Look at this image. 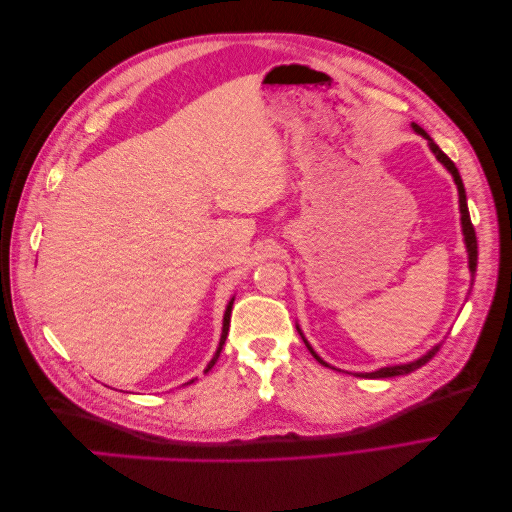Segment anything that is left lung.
Instances as JSON below:
<instances>
[{
    "label": "left lung",
    "instance_id": "obj_1",
    "mask_svg": "<svg viewBox=\"0 0 512 512\" xmlns=\"http://www.w3.org/2000/svg\"><path fill=\"white\" fill-rule=\"evenodd\" d=\"M412 130H414V134H418V136H423V138H425V141H427V147L431 149L433 156H436V160H438V162L448 170V173H451V177H453V181H455V185H457V192H459V213H461V232H463V243H466V252H468V269H470V277L474 280V275H476V260H478V243H476V232H474V226H472V220H470V211H468L466 188H463V181H461L459 170H457V166L453 164V160L448 158L446 153H444L436 143H433V138H431V136H429L421 126H416V123H412ZM297 331H299V335L303 337V342H305L307 350L312 352L314 359H316L320 365H324V367H331V369H335L333 365H329L327 361L322 359V356L312 348V344L307 342L299 324H297ZM440 346H442V342L433 346L431 350H427L423 356H418V359L410 361V363L386 365V367H380V369H376V371H365V374H354V376H361V378H393V376H404V374H410V371H414V369H418V367H423V365L431 359V356L440 350Z\"/></svg>",
    "mask_w": 512,
    "mask_h": 512
}]
</instances>
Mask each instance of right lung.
<instances>
[{"label": "right lung", "instance_id": "obj_1", "mask_svg": "<svg viewBox=\"0 0 512 512\" xmlns=\"http://www.w3.org/2000/svg\"><path fill=\"white\" fill-rule=\"evenodd\" d=\"M232 303H235V297H232L230 301H228V305H226V312H224V320H222V335H220V344H218V350H215V354H213V359L209 361V365L205 367V374L207 371L215 365V361L220 359V352H222V346H224V342H226V335H228V327H230V312H232ZM196 380V378H194ZM194 380H190L188 384H192Z\"/></svg>", "mask_w": 512, "mask_h": 512}]
</instances>
